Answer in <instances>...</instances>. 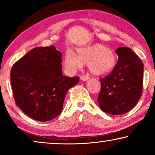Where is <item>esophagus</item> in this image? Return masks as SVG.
<instances>
[{
    "label": "esophagus",
    "instance_id": "34e87169",
    "mask_svg": "<svg viewBox=\"0 0 155 155\" xmlns=\"http://www.w3.org/2000/svg\"><path fill=\"white\" fill-rule=\"evenodd\" d=\"M89 79V77L88 76H80V80H82V81H86V80H87Z\"/></svg>",
    "mask_w": 155,
    "mask_h": 155
}]
</instances>
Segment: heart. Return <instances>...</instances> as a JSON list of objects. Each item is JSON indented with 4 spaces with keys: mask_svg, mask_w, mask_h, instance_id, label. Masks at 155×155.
Returning <instances> with one entry per match:
<instances>
[{
    "mask_svg": "<svg viewBox=\"0 0 155 155\" xmlns=\"http://www.w3.org/2000/svg\"><path fill=\"white\" fill-rule=\"evenodd\" d=\"M117 62L116 55L111 48L101 44H94L76 48V54L68 50L65 53L63 63L71 73L81 68L87 63L88 69L94 75H101L111 72Z\"/></svg>",
    "mask_w": 155,
    "mask_h": 155,
    "instance_id": "b5f03b06",
    "label": "heart"
}]
</instances>
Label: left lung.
I'll return each mask as SVG.
<instances>
[{"label":"left lung","mask_w":155,"mask_h":155,"mask_svg":"<svg viewBox=\"0 0 155 155\" xmlns=\"http://www.w3.org/2000/svg\"><path fill=\"white\" fill-rule=\"evenodd\" d=\"M118 63L109 75L100 78L101 90L97 98L103 111L120 115L137 104L143 93V63L128 47L116 50Z\"/></svg>","instance_id":"8db88e82"}]
</instances>
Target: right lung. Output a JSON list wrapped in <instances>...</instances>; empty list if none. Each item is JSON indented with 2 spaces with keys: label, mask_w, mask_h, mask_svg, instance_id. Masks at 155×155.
Returning a JSON list of instances; mask_svg holds the SVG:
<instances>
[{
  "label": "right lung",
  "mask_w": 155,
  "mask_h": 155,
  "mask_svg": "<svg viewBox=\"0 0 155 155\" xmlns=\"http://www.w3.org/2000/svg\"><path fill=\"white\" fill-rule=\"evenodd\" d=\"M61 56L54 46L37 47L12 65L14 99L32 119L44 122L57 117L68 91L79 82V77L63 75Z\"/></svg>",
  "instance_id": "obj_1"
}]
</instances>
